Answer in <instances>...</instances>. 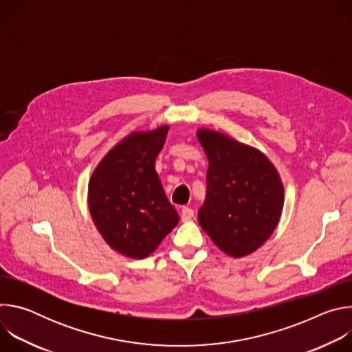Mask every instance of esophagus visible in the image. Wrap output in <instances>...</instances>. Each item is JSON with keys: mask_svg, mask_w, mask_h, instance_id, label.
<instances>
[{"mask_svg": "<svg viewBox=\"0 0 352 352\" xmlns=\"http://www.w3.org/2000/svg\"><path fill=\"white\" fill-rule=\"evenodd\" d=\"M193 214H195L193 209H190V208H184L182 212H181V219H182V221H188V220H190V219L193 217Z\"/></svg>", "mask_w": 352, "mask_h": 352, "instance_id": "1", "label": "esophagus"}]
</instances>
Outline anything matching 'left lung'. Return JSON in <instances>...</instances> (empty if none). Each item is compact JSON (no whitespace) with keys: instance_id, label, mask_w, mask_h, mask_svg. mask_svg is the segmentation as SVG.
<instances>
[{"instance_id":"obj_1","label":"left lung","mask_w":352,"mask_h":352,"mask_svg":"<svg viewBox=\"0 0 352 352\" xmlns=\"http://www.w3.org/2000/svg\"><path fill=\"white\" fill-rule=\"evenodd\" d=\"M196 135L209 160L199 224L224 254L246 256L278 224L284 205L281 178L258 148L205 128Z\"/></svg>"}]
</instances>
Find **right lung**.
Returning a JSON list of instances; mask_svg holds the SVG:
<instances>
[{"label":"right lung","instance_id":"add662e5","mask_svg":"<svg viewBox=\"0 0 352 352\" xmlns=\"http://www.w3.org/2000/svg\"><path fill=\"white\" fill-rule=\"evenodd\" d=\"M168 125L133 132L98 163L89 181L87 204L93 223L116 252L143 259L178 224L155 163Z\"/></svg>","mask_w":352,"mask_h":352}]
</instances>
